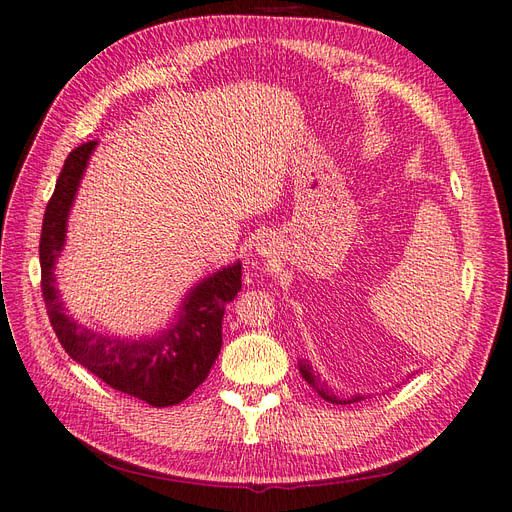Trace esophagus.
<instances>
[{
    "instance_id": "1",
    "label": "esophagus",
    "mask_w": 512,
    "mask_h": 512,
    "mask_svg": "<svg viewBox=\"0 0 512 512\" xmlns=\"http://www.w3.org/2000/svg\"><path fill=\"white\" fill-rule=\"evenodd\" d=\"M258 252L260 254H269V245L267 243H258Z\"/></svg>"
}]
</instances>
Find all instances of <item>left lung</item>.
Listing matches in <instances>:
<instances>
[{
  "label": "left lung",
  "mask_w": 512,
  "mask_h": 512,
  "mask_svg": "<svg viewBox=\"0 0 512 512\" xmlns=\"http://www.w3.org/2000/svg\"><path fill=\"white\" fill-rule=\"evenodd\" d=\"M298 370H301V375L309 383V387H313V390L317 392V396H322L326 402H332V404H351V402H360V400L366 398L362 394H356V396H351V398H339L337 394L330 390L328 383L320 379V375H315V370L305 360H298Z\"/></svg>",
  "instance_id": "left-lung-1"
}]
</instances>
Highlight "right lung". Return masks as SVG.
<instances>
[{
	"label": "right lung",
	"mask_w": 512,
	"mask_h": 512,
	"mask_svg": "<svg viewBox=\"0 0 512 512\" xmlns=\"http://www.w3.org/2000/svg\"><path fill=\"white\" fill-rule=\"evenodd\" d=\"M97 142L69 152L46 205L40 237L42 296L63 349L114 390L152 407H173L207 379L222 347L226 303L241 290V262L205 277L182 301L178 320L150 339H120L93 332L67 315L57 290L55 262L63 252L69 209Z\"/></svg>",
	"instance_id": "add662e5"
}]
</instances>
